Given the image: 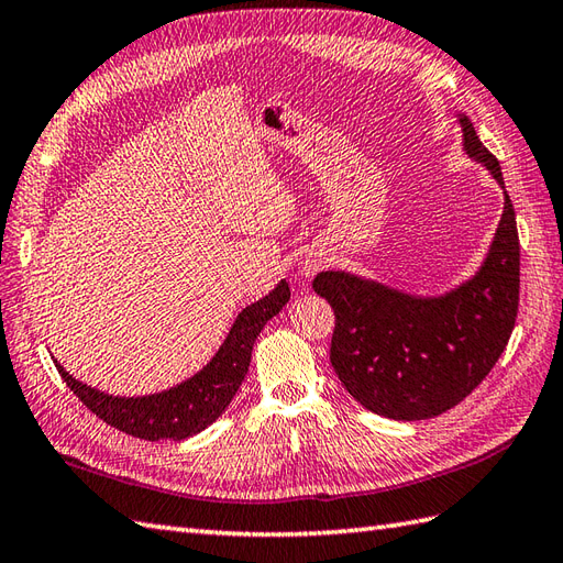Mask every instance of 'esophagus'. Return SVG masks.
Instances as JSON below:
<instances>
[{"mask_svg": "<svg viewBox=\"0 0 563 563\" xmlns=\"http://www.w3.org/2000/svg\"><path fill=\"white\" fill-rule=\"evenodd\" d=\"M311 271H313V268H307V273H311Z\"/></svg>", "mask_w": 563, "mask_h": 563, "instance_id": "34e87169", "label": "esophagus"}]
</instances>
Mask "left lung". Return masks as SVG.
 I'll return each mask as SVG.
<instances>
[{
  "label": "left lung",
  "mask_w": 563,
  "mask_h": 563,
  "mask_svg": "<svg viewBox=\"0 0 563 563\" xmlns=\"http://www.w3.org/2000/svg\"><path fill=\"white\" fill-rule=\"evenodd\" d=\"M463 148L504 187L501 165L459 114ZM313 292L335 313L331 364L347 394L388 420H429L482 384L508 345L518 317L520 242L516 211L504 213L485 264L441 297H417L345 271H323Z\"/></svg>",
  "instance_id": "obj_1"
}]
</instances>
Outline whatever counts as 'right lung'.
Masks as SVG:
<instances>
[{
    "label": "right lung",
    "mask_w": 563,
    "mask_h": 563,
    "mask_svg": "<svg viewBox=\"0 0 563 563\" xmlns=\"http://www.w3.org/2000/svg\"><path fill=\"white\" fill-rule=\"evenodd\" d=\"M287 299H290V287L280 280L276 290L238 313L225 343L199 374L161 394L139 398L110 396L81 384L62 364H57V369L78 400L102 422L146 441H181L199 434L225 412L250 372L256 335L287 305Z\"/></svg>",
    "instance_id": "obj_1"
}]
</instances>
